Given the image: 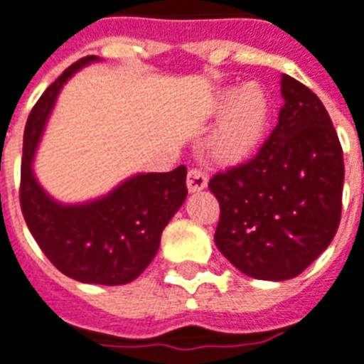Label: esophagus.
I'll use <instances>...</instances> for the list:
<instances>
[{
  "instance_id": "esophagus-1",
  "label": "esophagus",
  "mask_w": 364,
  "mask_h": 364,
  "mask_svg": "<svg viewBox=\"0 0 364 364\" xmlns=\"http://www.w3.org/2000/svg\"><path fill=\"white\" fill-rule=\"evenodd\" d=\"M207 172H203L201 168H192L188 172V178H186V184H188V190L190 192H201L203 188H207Z\"/></svg>"
}]
</instances>
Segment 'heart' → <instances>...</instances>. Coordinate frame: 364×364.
<instances>
[{"label": "heart", "mask_w": 364, "mask_h": 364, "mask_svg": "<svg viewBox=\"0 0 364 364\" xmlns=\"http://www.w3.org/2000/svg\"><path fill=\"white\" fill-rule=\"evenodd\" d=\"M217 117H223L213 132L209 149L220 163L234 165L251 157L261 146L270 119L267 94L259 86L228 88L218 95Z\"/></svg>", "instance_id": "1"}]
</instances>
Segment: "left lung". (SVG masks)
Returning a JSON list of instances; mask_svg holds the SVG:
<instances>
[{"label": "left lung", "instance_id": "8db88e82", "mask_svg": "<svg viewBox=\"0 0 364 364\" xmlns=\"http://www.w3.org/2000/svg\"><path fill=\"white\" fill-rule=\"evenodd\" d=\"M284 105L269 140L244 165L209 182L220 205L215 244L259 280L301 274L334 240L341 217L343 151L322 101L282 75Z\"/></svg>", "mask_w": 364, "mask_h": 364}]
</instances>
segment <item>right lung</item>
I'll return each mask as SVG.
<instances>
[{
  "label": "right lung",
  "instance_id": "right-lung-1",
  "mask_svg": "<svg viewBox=\"0 0 364 364\" xmlns=\"http://www.w3.org/2000/svg\"><path fill=\"white\" fill-rule=\"evenodd\" d=\"M94 61L97 57L88 55L70 65L30 111L18 196L30 234L53 267L78 282L120 286L136 280L159 250L161 234L188 196L186 166L136 174L88 203L49 198L32 171L38 141L65 82Z\"/></svg>",
  "mask_w": 364,
  "mask_h": 364
}]
</instances>
